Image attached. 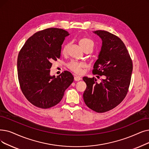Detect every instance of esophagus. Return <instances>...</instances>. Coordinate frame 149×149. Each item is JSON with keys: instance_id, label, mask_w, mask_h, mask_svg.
Listing matches in <instances>:
<instances>
[{"instance_id": "obj_1", "label": "esophagus", "mask_w": 149, "mask_h": 149, "mask_svg": "<svg viewBox=\"0 0 149 149\" xmlns=\"http://www.w3.org/2000/svg\"><path fill=\"white\" fill-rule=\"evenodd\" d=\"M81 79V78L80 77H79V76H75L74 77V80L75 81H79V80H80Z\"/></svg>"}]
</instances>
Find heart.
Returning a JSON list of instances; mask_svg holds the SVG:
<instances>
[{"label": "heart", "mask_w": 149, "mask_h": 149, "mask_svg": "<svg viewBox=\"0 0 149 149\" xmlns=\"http://www.w3.org/2000/svg\"><path fill=\"white\" fill-rule=\"evenodd\" d=\"M79 44L83 50L87 47L93 48V46H94L93 41L91 40V39L86 37L81 38L79 41ZM68 47H69V44L64 45L62 49V53L64 54H66L68 51ZM68 67L71 70L73 71V72L77 74H81L82 72L83 69L86 67V64L85 63H83V62L72 61L68 64Z\"/></svg>", "instance_id": "heart-1"}]
</instances>
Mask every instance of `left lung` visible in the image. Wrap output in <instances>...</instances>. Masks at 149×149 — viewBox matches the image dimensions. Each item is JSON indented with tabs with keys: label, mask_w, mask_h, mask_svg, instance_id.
I'll use <instances>...</instances> for the list:
<instances>
[{
	"label": "left lung",
	"mask_w": 149,
	"mask_h": 149,
	"mask_svg": "<svg viewBox=\"0 0 149 149\" xmlns=\"http://www.w3.org/2000/svg\"><path fill=\"white\" fill-rule=\"evenodd\" d=\"M93 33L101 38L102 44L93 73L105 75L106 78L97 83L94 77H84L86 88L83 96L90 109L105 113L117 107L125 97L133 63L124 43L119 37L105 30H96Z\"/></svg>",
	"instance_id": "1"
}]
</instances>
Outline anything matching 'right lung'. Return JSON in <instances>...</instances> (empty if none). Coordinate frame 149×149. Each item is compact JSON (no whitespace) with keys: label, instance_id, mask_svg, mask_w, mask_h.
I'll list each match as a JSON object with an SVG mask.
<instances>
[{"label":"right lung","instance_id":"1","mask_svg":"<svg viewBox=\"0 0 149 149\" xmlns=\"http://www.w3.org/2000/svg\"><path fill=\"white\" fill-rule=\"evenodd\" d=\"M69 35L67 31L58 28L38 31L19 52V85L25 97L35 107L47 109L57 105L74 81L72 74L67 70L56 77L50 75L52 62L60 58L61 45Z\"/></svg>","mask_w":149,"mask_h":149}]
</instances>
